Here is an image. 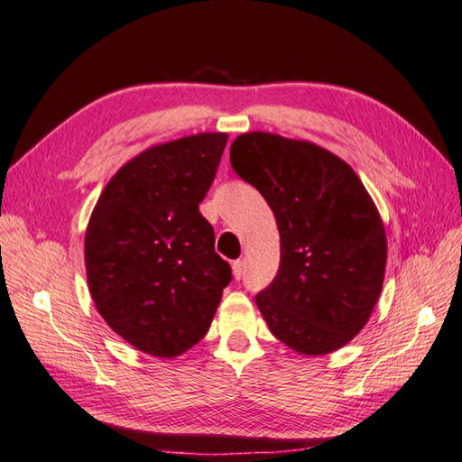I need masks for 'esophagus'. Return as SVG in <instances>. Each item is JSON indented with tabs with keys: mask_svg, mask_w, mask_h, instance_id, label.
Segmentation results:
<instances>
[{
	"mask_svg": "<svg viewBox=\"0 0 462 462\" xmlns=\"http://www.w3.org/2000/svg\"><path fill=\"white\" fill-rule=\"evenodd\" d=\"M243 273H245V263H243V261H235V263H233V276H235V281H239L241 276H243Z\"/></svg>",
	"mask_w": 462,
	"mask_h": 462,
	"instance_id": "34e87169",
	"label": "esophagus"
}]
</instances>
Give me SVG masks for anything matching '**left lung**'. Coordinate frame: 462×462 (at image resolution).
<instances>
[{
    "instance_id": "left-lung-1",
    "label": "left lung",
    "mask_w": 462,
    "mask_h": 462,
    "mask_svg": "<svg viewBox=\"0 0 462 462\" xmlns=\"http://www.w3.org/2000/svg\"><path fill=\"white\" fill-rule=\"evenodd\" d=\"M231 166L269 203L281 266L257 306L276 340L302 356L340 350L370 320L382 294L383 221L357 173L306 140L247 132Z\"/></svg>"
}]
</instances>
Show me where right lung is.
<instances>
[{
	"label": "right lung",
	"instance_id": "1",
	"mask_svg": "<svg viewBox=\"0 0 462 462\" xmlns=\"http://www.w3.org/2000/svg\"><path fill=\"white\" fill-rule=\"evenodd\" d=\"M225 144V132H201L150 146L110 178L90 213L88 292L112 330L144 354L170 360L196 346L231 282L199 213Z\"/></svg>",
	"mask_w": 462,
	"mask_h": 462
}]
</instances>
